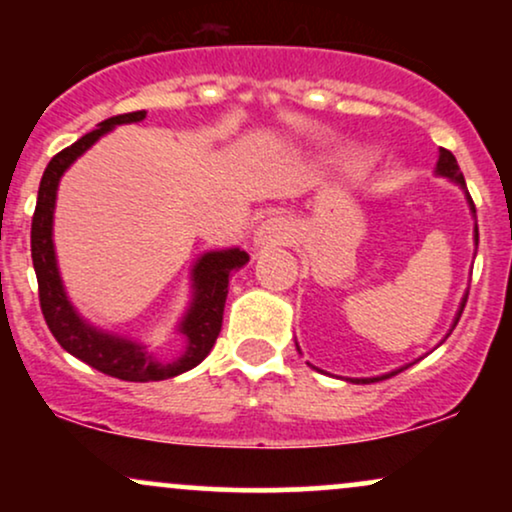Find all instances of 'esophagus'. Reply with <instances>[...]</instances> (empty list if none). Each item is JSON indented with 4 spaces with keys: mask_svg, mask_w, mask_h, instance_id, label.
Here are the masks:
<instances>
[{
    "mask_svg": "<svg viewBox=\"0 0 512 512\" xmlns=\"http://www.w3.org/2000/svg\"><path fill=\"white\" fill-rule=\"evenodd\" d=\"M291 238L289 226L284 221H267L257 228L255 243L257 245H281Z\"/></svg>",
    "mask_w": 512,
    "mask_h": 512,
    "instance_id": "esophagus-1",
    "label": "esophagus"
}]
</instances>
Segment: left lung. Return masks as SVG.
Returning <instances> with one entry per match:
<instances>
[{
	"mask_svg": "<svg viewBox=\"0 0 512 512\" xmlns=\"http://www.w3.org/2000/svg\"><path fill=\"white\" fill-rule=\"evenodd\" d=\"M438 173H440V175H445V178H450V180L460 182V185L464 187V175L460 173V166H457V158L452 156L448 149H440V158H438ZM464 190H467V187H464ZM469 204H472V211H477V209H474V202H472V197H469ZM474 240H477V243H479V228H477V231H474ZM464 305H467V296H464V301H462V308H460V313H457V320H460V317H462V310H464ZM457 320H455V325H457ZM399 370H404V368H399ZM399 370H395V373H390V375H397ZM390 375H380V378H366V380H356V383H375V380H385V378H390Z\"/></svg>",
	"mask_w": 512,
	"mask_h": 512,
	"instance_id": "1",
	"label": "left lung"
}]
</instances>
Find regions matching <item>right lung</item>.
Instances as JSON below:
<instances>
[{"mask_svg":"<svg viewBox=\"0 0 512 512\" xmlns=\"http://www.w3.org/2000/svg\"><path fill=\"white\" fill-rule=\"evenodd\" d=\"M144 117L146 110L108 117L93 132L84 134L79 142H74L57 156H52L43 178H40L38 202H35L31 223V257L35 276H38L40 310H43L52 337L60 342L64 351H69L79 361L88 363V366L101 370L105 375L127 380V383H151V380L175 378V375L202 363L221 332L228 281H231L236 269L248 262V252L238 248L207 252L197 262L195 272H192V276H195V301H192L190 313H187L180 327V332L187 337V349L185 354L170 363L158 361L142 344L93 330L91 325H86L76 315L72 303L67 301V293L62 289L60 272H57L55 262V248H52V211H55L57 185H60L64 170L72 166L88 146L98 142L108 129L122 125V122H139Z\"/></svg>","mask_w":512,"mask_h":512,"instance_id":"add662e5","label":"right lung"}]
</instances>
